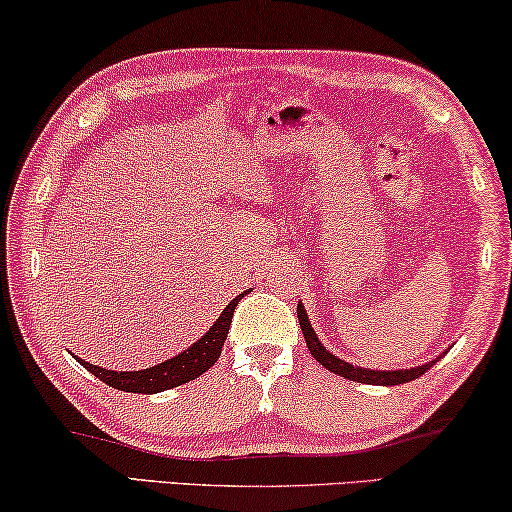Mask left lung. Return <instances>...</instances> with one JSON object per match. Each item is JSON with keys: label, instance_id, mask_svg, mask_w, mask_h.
<instances>
[{"label": "left lung", "instance_id": "left-lung-1", "mask_svg": "<svg viewBox=\"0 0 512 512\" xmlns=\"http://www.w3.org/2000/svg\"><path fill=\"white\" fill-rule=\"evenodd\" d=\"M297 315H299V325H301V331H304L306 345L308 350H311V355L318 359L327 371L338 373V376L348 380H357V383H366V385H401V383H408V380L420 378L422 373H427L431 366L436 364L434 359V362L415 366V369H406V371H371V369H362V366H352L348 362H343V359L331 355L325 345L318 341V336H315V331L311 327V322H308V315L301 304L297 306Z\"/></svg>", "mask_w": 512, "mask_h": 512}]
</instances>
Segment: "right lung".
<instances>
[{"label":"right lung","instance_id":"right-lung-1","mask_svg":"<svg viewBox=\"0 0 512 512\" xmlns=\"http://www.w3.org/2000/svg\"><path fill=\"white\" fill-rule=\"evenodd\" d=\"M248 294V292H243ZM243 294L229 301V306L222 311V315L215 320V325L206 331L204 338H199L192 348H187L181 355L174 359H167V362L150 366V369L143 371H109V369H99V366H92L83 359H78L85 369H88L92 376H97L99 380H104L109 387H115V390L122 392H136V394H155V392H164L171 390V387H178L183 383H190V380L199 378L201 373L211 369V366L218 362L222 345H225L229 325H232L234 318V308L239 304Z\"/></svg>","mask_w":512,"mask_h":512}]
</instances>
